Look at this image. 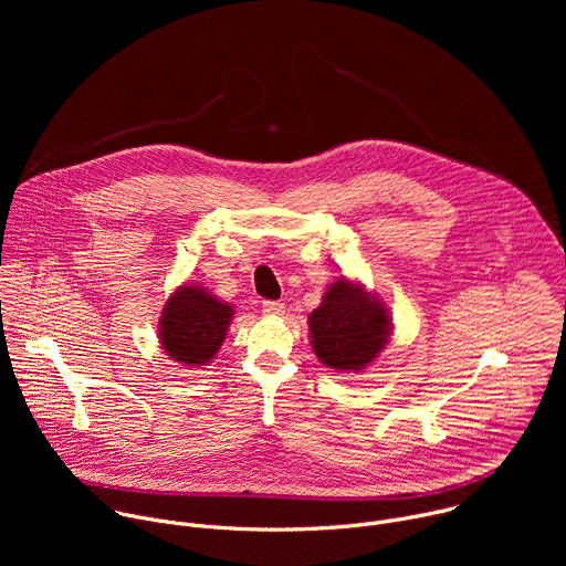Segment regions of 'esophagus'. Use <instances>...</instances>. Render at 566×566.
I'll use <instances>...</instances> for the list:
<instances>
[{
  "mask_svg": "<svg viewBox=\"0 0 566 566\" xmlns=\"http://www.w3.org/2000/svg\"><path fill=\"white\" fill-rule=\"evenodd\" d=\"M262 311H264L266 315H282V313H284V304H282V302H275V300H266V302L262 304Z\"/></svg>",
  "mask_w": 566,
  "mask_h": 566,
  "instance_id": "34e87169",
  "label": "esophagus"
}]
</instances>
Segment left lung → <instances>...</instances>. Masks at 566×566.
Returning a JSON list of instances; mask_svg holds the SVG:
<instances>
[{"mask_svg": "<svg viewBox=\"0 0 566 566\" xmlns=\"http://www.w3.org/2000/svg\"><path fill=\"white\" fill-rule=\"evenodd\" d=\"M311 345L319 363L338 371H360L389 343V311L363 284L338 277L308 315Z\"/></svg>", "mask_w": 566, "mask_h": 566, "instance_id": "obj_1", "label": "left lung"}]
</instances>
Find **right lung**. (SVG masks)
Wrapping results in <instances>:
<instances>
[{"label":"right lung","mask_w":566,"mask_h":566,"mask_svg":"<svg viewBox=\"0 0 566 566\" xmlns=\"http://www.w3.org/2000/svg\"><path fill=\"white\" fill-rule=\"evenodd\" d=\"M232 306L197 284L179 286L158 319V338L166 354L188 367L210 363L232 319Z\"/></svg>","instance_id":"obj_1"}]
</instances>
